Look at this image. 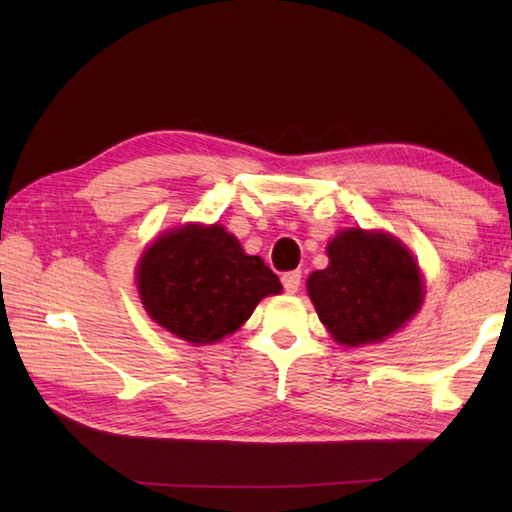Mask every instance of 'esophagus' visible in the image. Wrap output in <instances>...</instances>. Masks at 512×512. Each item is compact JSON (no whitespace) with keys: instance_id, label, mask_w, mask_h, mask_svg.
I'll list each match as a JSON object with an SVG mask.
<instances>
[{"instance_id":"esophagus-1","label":"esophagus","mask_w":512,"mask_h":512,"mask_svg":"<svg viewBox=\"0 0 512 512\" xmlns=\"http://www.w3.org/2000/svg\"><path fill=\"white\" fill-rule=\"evenodd\" d=\"M281 281H284L286 292H290V295H295V292L301 286V270H290V273H286L284 277H281Z\"/></svg>"}]
</instances>
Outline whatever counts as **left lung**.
<instances>
[{
	"instance_id": "obj_1",
	"label": "left lung",
	"mask_w": 512,
	"mask_h": 512,
	"mask_svg": "<svg viewBox=\"0 0 512 512\" xmlns=\"http://www.w3.org/2000/svg\"><path fill=\"white\" fill-rule=\"evenodd\" d=\"M328 257L330 266L308 277V295L339 343L383 341L418 312L420 270L398 239L352 228L332 239Z\"/></svg>"
}]
</instances>
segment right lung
I'll return each mask as SVG.
<instances>
[{"instance_id": "add662e5", "label": "right lung", "mask_w": 512, "mask_h": 512, "mask_svg": "<svg viewBox=\"0 0 512 512\" xmlns=\"http://www.w3.org/2000/svg\"><path fill=\"white\" fill-rule=\"evenodd\" d=\"M136 279L149 317L195 345L233 334L259 301L281 292L262 257L246 255L217 224H189L158 237Z\"/></svg>"}]
</instances>
